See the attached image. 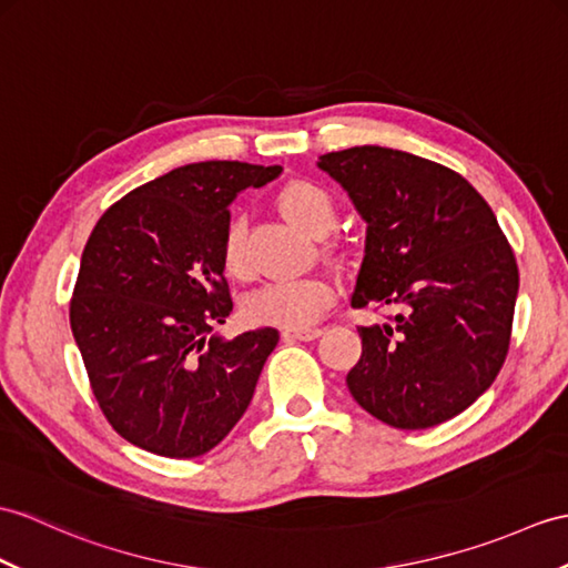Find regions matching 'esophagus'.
Instances as JSON below:
<instances>
[{"instance_id":"esophagus-1","label":"esophagus","mask_w":568,"mask_h":568,"mask_svg":"<svg viewBox=\"0 0 568 568\" xmlns=\"http://www.w3.org/2000/svg\"><path fill=\"white\" fill-rule=\"evenodd\" d=\"M322 334H324V328H320V326H310V328H285L283 338H285V341H293V338H297V341H312V338L322 336Z\"/></svg>"}]
</instances>
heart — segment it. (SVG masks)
Returning <instances> with one entry per match:
<instances>
[{"mask_svg":"<svg viewBox=\"0 0 568 568\" xmlns=\"http://www.w3.org/2000/svg\"><path fill=\"white\" fill-rule=\"evenodd\" d=\"M281 213L310 234H322L336 220L334 197L322 186L295 179L287 181L275 195ZM222 268L236 281H246L252 266L242 246V224L232 222L222 236ZM336 290L324 275H302V278L271 281L244 302V314L254 324H273L287 328H310L322 320V314L332 307Z\"/></svg>","mask_w":568,"mask_h":568,"instance_id":"obj_1","label":"heart"}]
</instances>
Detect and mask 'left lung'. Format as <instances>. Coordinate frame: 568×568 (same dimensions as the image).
<instances>
[{"mask_svg": "<svg viewBox=\"0 0 568 568\" xmlns=\"http://www.w3.org/2000/svg\"><path fill=\"white\" fill-rule=\"evenodd\" d=\"M320 169L367 222L351 305L397 310L358 326L353 399L404 430L463 414L506 363L518 297L516 254L494 210L457 171L399 150L328 152Z\"/></svg>", "mask_w": 568, "mask_h": 568, "instance_id": "obj_1", "label": "left lung"}]
</instances>
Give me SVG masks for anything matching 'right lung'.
Listing matches in <instances>:
<instances>
[{"label": "right lung", "instance_id": "add662e5", "mask_svg": "<svg viewBox=\"0 0 568 568\" xmlns=\"http://www.w3.org/2000/svg\"><path fill=\"white\" fill-rule=\"evenodd\" d=\"M278 174L244 162L179 166L123 195L89 236L72 334L101 414L142 450L205 455L254 397L281 334L213 336L232 312L220 254L234 195Z\"/></svg>", "mask_w": 568, "mask_h": 568}]
</instances>
